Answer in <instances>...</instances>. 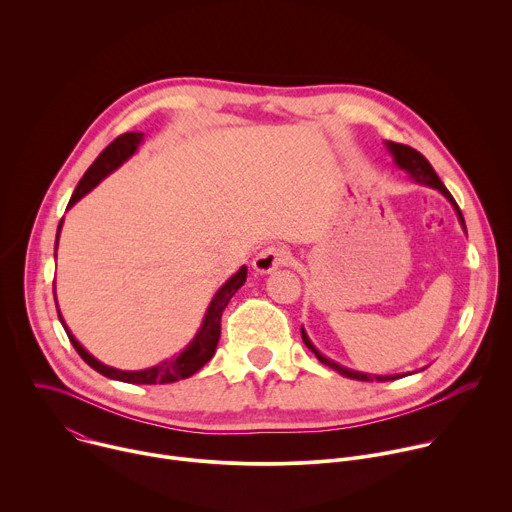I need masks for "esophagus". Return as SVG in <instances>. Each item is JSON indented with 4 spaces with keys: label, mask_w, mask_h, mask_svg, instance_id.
I'll list each match as a JSON object with an SVG mask.
<instances>
[{
    "label": "esophagus",
    "mask_w": 512,
    "mask_h": 512,
    "mask_svg": "<svg viewBox=\"0 0 512 512\" xmlns=\"http://www.w3.org/2000/svg\"><path fill=\"white\" fill-rule=\"evenodd\" d=\"M287 261H289V249L285 245H269L257 253V257L253 259V269L257 273H269L279 269Z\"/></svg>",
    "instance_id": "1"
}]
</instances>
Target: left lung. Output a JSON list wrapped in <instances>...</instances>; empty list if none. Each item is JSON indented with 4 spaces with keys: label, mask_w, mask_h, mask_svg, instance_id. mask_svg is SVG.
I'll use <instances>...</instances> for the list:
<instances>
[{
    "label": "left lung",
    "mask_w": 512,
    "mask_h": 512,
    "mask_svg": "<svg viewBox=\"0 0 512 512\" xmlns=\"http://www.w3.org/2000/svg\"><path fill=\"white\" fill-rule=\"evenodd\" d=\"M387 145H389L391 154L395 156L397 166H401L403 170H407L415 182L425 184V186H431V188H435V190H440V192H442V194H444V196L454 204V208L458 210V216H460V223L464 225V216H462V212H460V206L456 204L454 196H452V194H450V190L444 186V182L440 180V176L435 174V170L431 168V164L425 160V156H421L417 150H413V148H409V145H403V143L389 141ZM464 229H466V225H464ZM302 338H304V344H306V346L316 354V358H318L320 362L328 364L330 369H334L336 373H340V375H344V377H348V379H356V381H395V379L405 377V375H393V377H371V375H364V373L348 371V369L340 367V364H336V362L328 360L326 356H322V354L314 348V344L308 340V336H306V332H304V330H302Z\"/></svg>",
    "instance_id": "8db88e82"
}]
</instances>
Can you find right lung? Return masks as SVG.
I'll return each instance as SVG.
<instances>
[{"label":"right lung","instance_id":"add662e5","mask_svg":"<svg viewBox=\"0 0 512 512\" xmlns=\"http://www.w3.org/2000/svg\"><path fill=\"white\" fill-rule=\"evenodd\" d=\"M143 133L141 131H127L119 137H115L107 148L97 156V160L91 164V168L85 172V176L81 178L79 186L72 192V198L68 202V208L75 204L77 200H81L91 188H95L107 174H111L115 168H119L135 150L137 145L141 143ZM62 225V223H60ZM60 231V227H58ZM56 245H58V235H56ZM247 279V269L241 267L221 289L216 291L214 300L208 306L206 318L202 322L200 332L196 334V338L190 342V346L180 352L176 358L166 360L158 367L145 369V371H117L107 367V364L99 362L97 358H93L79 342L77 338L70 334V330L66 328V324L62 322V316L58 312V318L66 330V336L70 340V344L75 346V350L81 354V358L89 364L91 369H95L97 373L105 375L107 379H115V381H123V383H133V385H166V383H176L180 379H188L192 377L196 371H200L204 364L212 358L218 338H221V318L223 312L227 308V304L231 302V298L235 296V291L245 283ZM58 310V306H56Z\"/></svg>","mask_w":512,"mask_h":512}]
</instances>
